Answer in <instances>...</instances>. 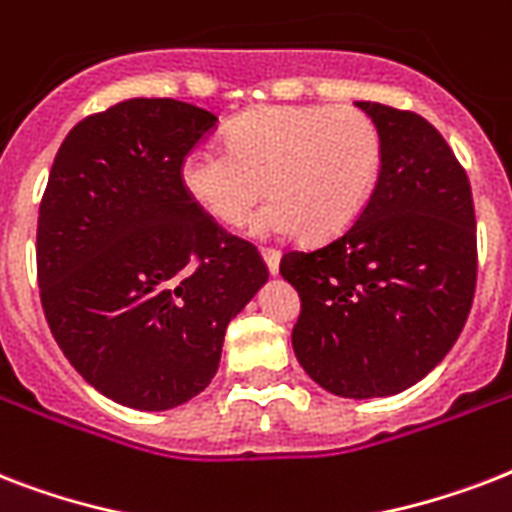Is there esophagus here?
I'll list each match as a JSON object with an SVG mask.
<instances>
[{
	"label": "esophagus",
	"instance_id": "1",
	"mask_svg": "<svg viewBox=\"0 0 512 512\" xmlns=\"http://www.w3.org/2000/svg\"><path fill=\"white\" fill-rule=\"evenodd\" d=\"M260 255H263L265 265H268V271L276 276V273H279V260H281L279 252H276V249H260Z\"/></svg>",
	"mask_w": 512,
	"mask_h": 512
}]
</instances>
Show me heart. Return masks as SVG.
Instances as JSON below:
<instances>
[{"mask_svg": "<svg viewBox=\"0 0 512 512\" xmlns=\"http://www.w3.org/2000/svg\"><path fill=\"white\" fill-rule=\"evenodd\" d=\"M382 170V140L364 111L350 106H268L241 116L228 148H193L180 183L196 207L239 228L271 188L276 199L255 233L332 239L353 225Z\"/></svg>", "mask_w": 512, "mask_h": 512, "instance_id": "1", "label": "heart"}]
</instances>
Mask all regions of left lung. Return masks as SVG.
I'll list each match as a JSON object with an SVG mask.
<instances>
[{
  "instance_id": "8db88e82",
  "label": "left lung",
  "mask_w": 512,
  "mask_h": 512,
  "mask_svg": "<svg viewBox=\"0 0 512 512\" xmlns=\"http://www.w3.org/2000/svg\"><path fill=\"white\" fill-rule=\"evenodd\" d=\"M356 106L382 140L372 196L348 231L292 249L279 271L300 295V366L335 396L377 398L412 388L460 337L476 295V212L468 175L433 124Z\"/></svg>"
}]
</instances>
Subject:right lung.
Returning <instances> with one entry per match:
<instances>
[{
    "label": "right lung",
    "mask_w": 512,
    "mask_h": 512,
    "mask_svg": "<svg viewBox=\"0 0 512 512\" xmlns=\"http://www.w3.org/2000/svg\"><path fill=\"white\" fill-rule=\"evenodd\" d=\"M217 116L132 98L68 132L36 225L44 319L76 372L116 404L164 412L207 388L228 321L268 281L255 244L180 183Z\"/></svg>",
    "instance_id": "right-lung-1"
}]
</instances>
